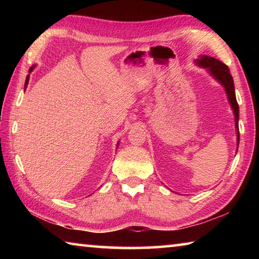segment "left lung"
<instances>
[{"label": "left lung", "instance_id": "8db88e82", "mask_svg": "<svg viewBox=\"0 0 259 259\" xmlns=\"http://www.w3.org/2000/svg\"><path fill=\"white\" fill-rule=\"evenodd\" d=\"M196 64L201 67L208 68V72L211 74V75L216 78V80L221 83V84L225 88L227 98H229V102L233 109L234 116H235V128H236V134H238V145L240 140V134H239V105L236 102L235 97V91H234V83H233V77H232L229 67L226 66L224 63H222L221 60L216 58H212V57L208 56H201L200 59H196Z\"/></svg>", "mask_w": 259, "mask_h": 259}]
</instances>
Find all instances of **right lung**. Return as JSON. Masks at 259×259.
Returning <instances> with one entry per match:
<instances>
[{"label":"right lung","mask_w":259,"mask_h":259,"mask_svg":"<svg viewBox=\"0 0 259 259\" xmlns=\"http://www.w3.org/2000/svg\"><path fill=\"white\" fill-rule=\"evenodd\" d=\"M34 67H35V66H32V67H30V68H29V71H28V72H29V73H30V72H32V71H33V69H34ZM28 81H29V75H27V77H26V82H25V88H26V87H27V84H28Z\"/></svg>","instance_id":"add662e5"}]
</instances>
